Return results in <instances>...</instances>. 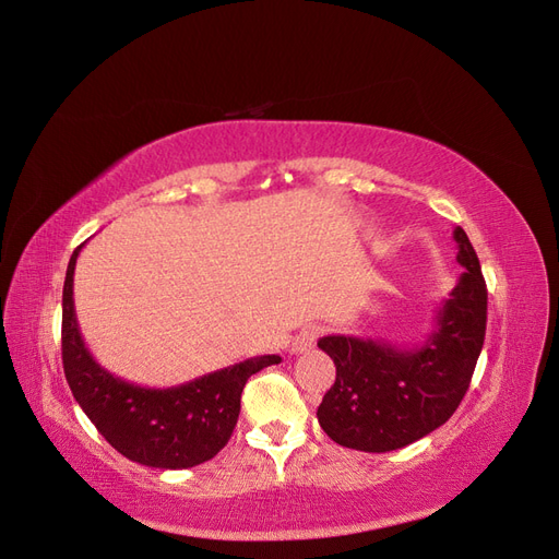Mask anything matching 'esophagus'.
<instances>
[{"mask_svg":"<svg viewBox=\"0 0 559 559\" xmlns=\"http://www.w3.org/2000/svg\"><path fill=\"white\" fill-rule=\"evenodd\" d=\"M319 333H321V329H319L317 323L305 325V329H302V331L294 337V342H292V354H302V352H307V349H312V346L317 344Z\"/></svg>","mask_w":559,"mask_h":559,"instance_id":"obj_1","label":"esophagus"}]
</instances>
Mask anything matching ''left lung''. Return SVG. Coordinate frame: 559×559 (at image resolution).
Here are the masks:
<instances>
[{
	"label": "left lung",
	"mask_w": 559,
	"mask_h": 559,
	"mask_svg": "<svg viewBox=\"0 0 559 559\" xmlns=\"http://www.w3.org/2000/svg\"><path fill=\"white\" fill-rule=\"evenodd\" d=\"M455 261L465 267L441 300L435 329L420 344L325 335L317 344L335 362V383L317 418L340 447L386 453L430 435L463 402L486 337L488 292L478 257L460 226Z\"/></svg>",
	"instance_id": "obj_1"
}]
</instances>
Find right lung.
<instances>
[{
	"label": "right lung",
	"instance_id": "1",
	"mask_svg": "<svg viewBox=\"0 0 559 559\" xmlns=\"http://www.w3.org/2000/svg\"><path fill=\"white\" fill-rule=\"evenodd\" d=\"M71 254L62 294V362L69 389L108 444L133 463L189 469L215 457L234 435L247 379L280 356H254L168 389H145L115 377L94 360L73 307Z\"/></svg>",
	"mask_w": 559,
	"mask_h": 559
}]
</instances>
